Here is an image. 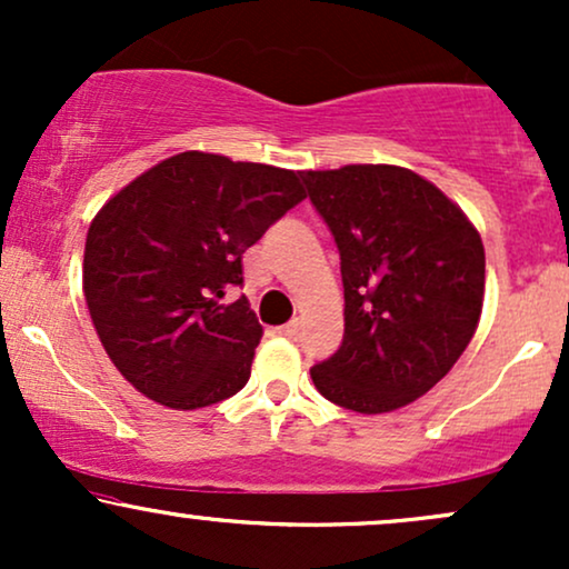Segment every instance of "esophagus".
<instances>
[{
  "label": "esophagus",
  "mask_w": 569,
  "mask_h": 569,
  "mask_svg": "<svg viewBox=\"0 0 569 569\" xmlns=\"http://www.w3.org/2000/svg\"><path fill=\"white\" fill-rule=\"evenodd\" d=\"M299 321H289L286 326H280L278 329V335H283V337H289V339H297L299 337Z\"/></svg>",
  "instance_id": "34e87169"
}]
</instances>
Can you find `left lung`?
Returning a JSON list of instances; mask_svg holds the SVG:
<instances>
[{"mask_svg":"<svg viewBox=\"0 0 569 569\" xmlns=\"http://www.w3.org/2000/svg\"><path fill=\"white\" fill-rule=\"evenodd\" d=\"M342 259L345 337L310 369L318 393L358 415L426 396L468 348L485 305L473 221L401 166L302 171Z\"/></svg>","mask_w":569,"mask_h":569,"instance_id":"8db88e82","label":"left lung"}]
</instances>
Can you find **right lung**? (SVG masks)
<instances>
[{
	"mask_svg": "<svg viewBox=\"0 0 569 569\" xmlns=\"http://www.w3.org/2000/svg\"><path fill=\"white\" fill-rule=\"evenodd\" d=\"M299 173L213 152H181L103 202L84 240L90 321L126 380L168 409L238 393L262 326L246 297V248L305 200Z\"/></svg>",
	"mask_w": 569,
	"mask_h": 569,
	"instance_id": "obj_1",
	"label": "right lung"
}]
</instances>
